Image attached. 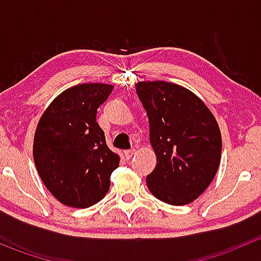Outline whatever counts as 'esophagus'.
Masks as SVG:
<instances>
[{"mask_svg":"<svg viewBox=\"0 0 261 261\" xmlns=\"http://www.w3.org/2000/svg\"><path fill=\"white\" fill-rule=\"evenodd\" d=\"M135 154H136V150H135V149L126 150V151H125V158H126V159H127V160H130L131 158H133Z\"/></svg>","mask_w":261,"mask_h":261,"instance_id":"1","label":"esophagus"}]
</instances>
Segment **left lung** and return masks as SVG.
<instances>
[{"mask_svg": "<svg viewBox=\"0 0 261 261\" xmlns=\"http://www.w3.org/2000/svg\"><path fill=\"white\" fill-rule=\"evenodd\" d=\"M135 88L156 155L147 188L168 204L191 203L206 191L220 167L222 139L217 121L199 97L179 84L144 81Z\"/></svg>", "mask_w": 261, "mask_h": 261, "instance_id": "left-lung-1", "label": "left lung"}]
</instances>
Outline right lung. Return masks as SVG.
Masks as SVG:
<instances>
[{"label":"right lung","instance_id":"obj_1","mask_svg":"<svg viewBox=\"0 0 261 261\" xmlns=\"http://www.w3.org/2000/svg\"><path fill=\"white\" fill-rule=\"evenodd\" d=\"M112 89L105 83L70 87L39 120L33 146L35 167L48 191L65 206L87 208L101 201L120 164L96 122L97 110Z\"/></svg>","mask_w":261,"mask_h":261}]
</instances>
